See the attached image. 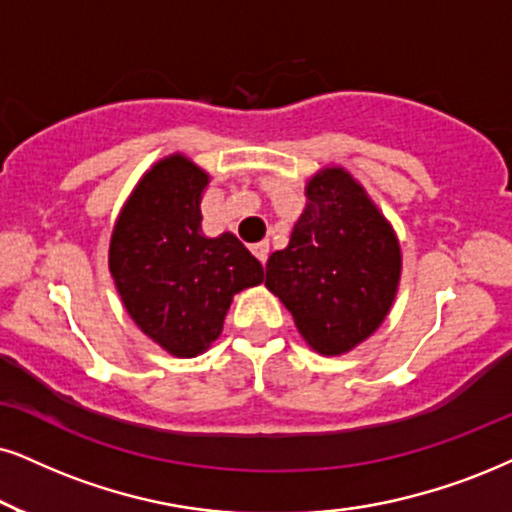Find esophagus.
<instances>
[{
	"label": "esophagus",
	"instance_id": "34e87169",
	"mask_svg": "<svg viewBox=\"0 0 512 512\" xmlns=\"http://www.w3.org/2000/svg\"><path fill=\"white\" fill-rule=\"evenodd\" d=\"M250 250H252V255H255L257 260H260L262 264L267 262V257H269V243H267V241H260V243H255V245H252Z\"/></svg>",
	"mask_w": 512,
	"mask_h": 512
}]
</instances>
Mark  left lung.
Instances as JSON below:
<instances>
[{"label":"left lung","instance_id":"obj_1","mask_svg":"<svg viewBox=\"0 0 512 512\" xmlns=\"http://www.w3.org/2000/svg\"><path fill=\"white\" fill-rule=\"evenodd\" d=\"M401 252L392 226L352 174L321 170L307 184V208L286 250L267 262V286L319 354L364 342L390 312Z\"/></svg>","mask_w":512,"mask_h":512}]
</instances>
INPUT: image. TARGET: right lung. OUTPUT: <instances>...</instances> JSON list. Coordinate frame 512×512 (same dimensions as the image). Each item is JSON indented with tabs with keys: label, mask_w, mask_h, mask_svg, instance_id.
<instances>
[{
	"label": "right lung",
	"mask_w": 512,
	"mask_h": 512,
	"mask_svg": "<svg viewBox=\"0 0 512 512\" xmlns=\"http://www.w3.org/2000/svg\"><path fill=\"white\" fill-rule=\"evenodd\" d=\"M208 174L184 155L160 160L129 196L111 238V274L129 316L174 357L219 338L231 297L264 281L234 234H200Z\"/></svg>",
	"instance_id": "add662e5"
}]
</instances>
